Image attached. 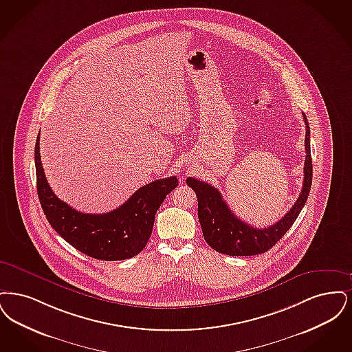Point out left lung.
I'll use <instances>...</instances> for the list:
<instances>
[{
  "label": "left lung",
  "mask_w": 352,
  "mask_h": 352,
  "mask_svg": "<svg viewBox=\"0 0 352 352\" xmlns=\"http://www.w3.org/2000/svg\"><path fill=\"white\" fill-rule=\"evenodd\" d=\"M305 121V166L302 189L291 210L278 222L270 228L256 229L245 223L230 210L228 204L222 199L219 190L210 184L199 182L195 177H188L186 184L190 186L199 201V221L206 243L213 250L230 256H251L268 251L284 236L297 219L305 205L311 188L313 164L310 155V127Z\"/></svg>",
  "instance_id": "1"
}]
</instances>
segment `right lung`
<instances>
[{"instance_id": "add662e5", "label": "right lung", "mask_w": 352, "mask_h": 352, "mask_svg": "<svg viewBox=\"0 0 352 352\" xmlns=\"http://www.w3.org/2000/svg\"><path fill=\"white\" fill-rule=\"evenodd\" d=\"M39 135L35 143L36 190L50 225L65 242L94 259L113 261L138 255L151 236L157 209L179 185L177 177L170 176L146 184L109 213H81L58 199L47 183L41 162Z\"/></svg>"}]
</instances>
